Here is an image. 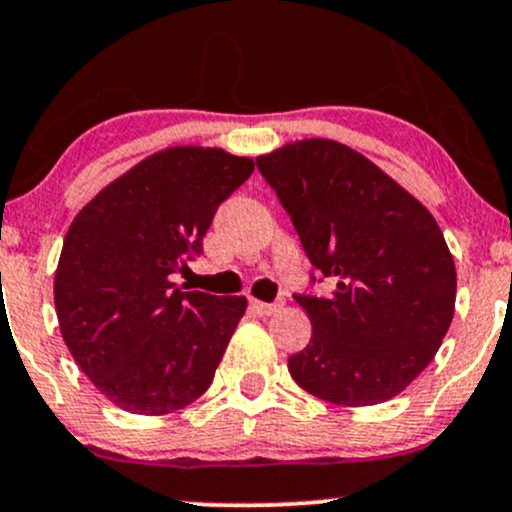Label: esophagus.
I'll list each match as a JSON object with an SVG mask.
<instances>
[{
	"mask_svg": "<svg viewBox=\"0 0 512 512\" xmlns=\"http://www.w3.org/2000/svg\"><path fill=\"white\" fill-rule=\"evenodd\" d=\"M250 305H252V310H255L257 315H274L276 310H279L284 303H281V301L279 303H262V301H255V298H252Z\"/></svg>",
	"mask_w": 512,
	"mask_h": 512,
	"instance_id": "obj_1",
	"label": "esophagus"
}]
</instances>
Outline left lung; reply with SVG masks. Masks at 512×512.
<instances>
[{
  "mask_svg": "<svg viewBox=\"0 0 512 512\" xmlns=\"http://www.w3.org/2000/svg\"><path fill=\"white\" fill-rule=\"evenodd\" d=\"M257 168L332 281L327 296H296L313 337L289 358L291 378L342 407L399 395L433 361L455 313V262L431 211L332 139L284 144L257 156Z\"/></svg>",
  "mask_w": 512,
  "mask_h": 512,
  "instance_id": "left-lung-1",
  "label": "left lung"
}]
</instances>
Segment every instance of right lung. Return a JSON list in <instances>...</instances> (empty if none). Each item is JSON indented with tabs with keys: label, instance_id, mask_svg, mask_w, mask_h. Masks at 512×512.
Listing matches in <instances>:
<instances>
[{
	"label": "right lung",
	"instance_id": "right-lung-1",
	"mask_svg": "<svg viewBox=\"0 0 512 512\" xmlns=\"http://www.w3.org/2000/svg\"><path fill=\"white\" fill-rule=\"evenodd\" d=\"M248 156L170 146L105 185L74 216L55 272V310L74 361L129 414L161 416L207 392L245 315V296L173 284Z\"/></svg>",
	"mask_w": 512,
	"mask_h": 512
}]
</instances>
